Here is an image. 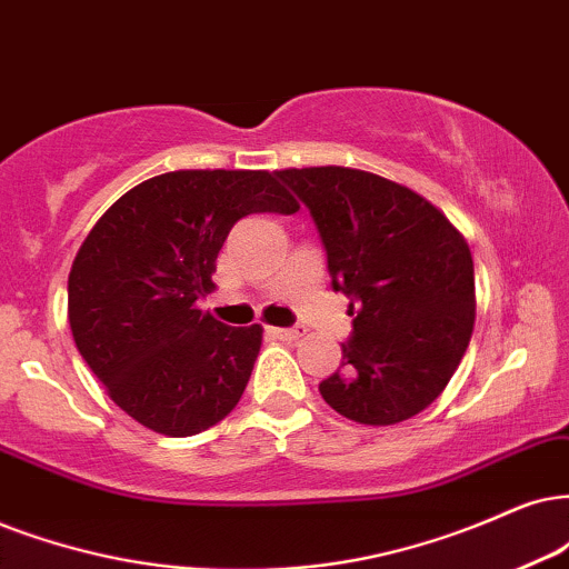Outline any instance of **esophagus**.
Returning a JSON list of instances; mask_svg holds the SVG:
<instances>
[{"label": "esophagus", "instance_id": "obj_1", "mask_svg": "<svg viewBox=\"0 0 569 569\" xmlns=\"http://www.w3.org/2000/svg\"><path fill=\"white\" fill-rule=\"evenodd\" d=\"M270 333L276 338H283V341H299V338L305 336V330L301 328H270Z\"/></svg>", "mask_w": 569, "mask_h": 569}]
</instances>
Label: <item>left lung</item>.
Returning <instances> with one entry per match:
<instances>
[{
	"label": "left lung",
	"instance_id": "obj_1",
	"mask_svg": "<svg viewBox=\"0 0 569 569\" xmlns=\"http://www.w3.org/2000/svg\"><path fill=\"white\" fill-rule=\"evenodd\" d=\"M276 176L312 214L330 286L355 315L322 399L362 426L409 420L438 399L470 343V247L420 193L372 172L328 164Z\"/></svg>",
	"mask_w": 569,
	"mask_h": 569
}]
</instances>
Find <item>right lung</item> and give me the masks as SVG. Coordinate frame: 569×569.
I'll return each instance as SVG.
<instances>
[{
	"label": "right lung",
	"mask_w": 569,
	"mask_h": 569,
	"mask_svg": "<svg viewBox=\"0 0 569 569\" xmlns=\"http://www.w3.org/2000/svg\"><path fill=\"white\" fill-rule=\"evenodd\" d=\"M299 204L268 170H176L123 193L68 278L76 347L114 405L162 436L212 428L239 405L262 328L201 312L231 228Z\"/></svg>",
	"instance_id": "1"
}]
</instances>
